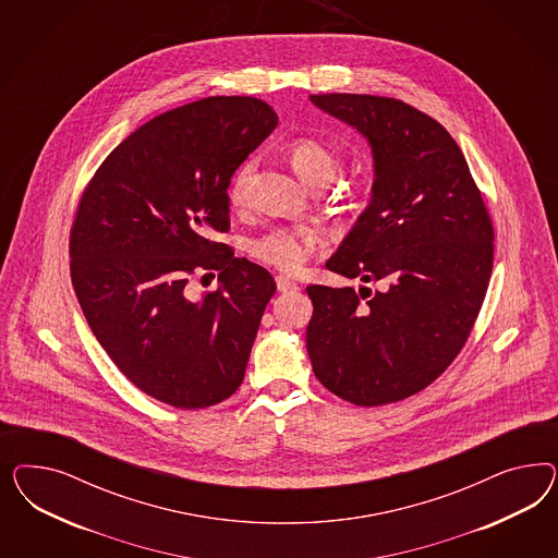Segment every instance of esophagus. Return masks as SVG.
Returning <instances> with one entry per match:
<instances>
[{
  "label": "esophagus",
  "instance_id": "obj_1",
  "mask_svg": "<svg viewBox=\"0 0 558 558\" xmlns=\"http://www.w3.org/2000/svg\"><path fill=\"white\" fill-rule=\"evenodd\" d=\"M276 287H278L280 292H294V290H299V284L292 278H288V276H278L276 278Z\"/></svg>",
  "mask_w": 558,
  "mask_h": 558
}]
</instances>
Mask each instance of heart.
I'll use <instances>...</instances> for the list:
<instances>
[{
  "mask_svg": "<svg viewBox=\"0 0 558 558\" xmlns=\"http://www.w3.org/2000/svg\"><path fill=\"white\" fill-rule=\"evenodd\" d=\"M287 157L292 168L303 178L304 184L311 187L329 184L333 180L338 159L315 136H296L288 141ZM254 173V159L243 161L236 169L229 186V203L233 206L247 203ZM325 245L327 233L319 227H271L247 241V252L262 264H268L278 270L296 271L303 268L308 255L319 252Z\"/></svg>",
  "mask_w": 558,
  "mask_h": 558,
  "instance_id": "heart-1",
  "label": "heart"
}]
</instances>
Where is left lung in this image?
<instances>
[{"instance_id":"1","label":"left lung","mask_w":558,"mask_h":558,"mask_svg":"<svg viewBox=\"0 0 558 558\" xmlns=\"http://www.w3.org/2000/svg\"><path fill=\"white\" fill-rule=\"evenodd\" d=\"M311 101L366 136L374 157L371 204L327 268L385 288H306V352L339 399L397 403L432 385L471 336L493 270V222L438 120L383 96Z\"/></svg>"}]
</instances>
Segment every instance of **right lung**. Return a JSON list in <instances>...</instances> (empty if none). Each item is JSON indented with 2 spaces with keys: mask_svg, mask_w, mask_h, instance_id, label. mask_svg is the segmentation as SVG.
I'll return each instance as SVG.
<instances>
[{
  "mask_svg": "<svg viewBox=\"0 0 558 558\" xmlns=\"http://www.w3.org/2000/svg\"><path fill=\"white\" fill-rule=\"evenodd\" d=\"M278 124L266 101L215 96L138 126L82 194L71 227V282L119 371L153 399L204 409L243 383L270 271L215 241L229 231L236 168ZM220 271L201 302L194 272Z\"/></svg>",
  "mask_w": 558,
  "mask_h": 558,
  "instance_id": "add662e5",
  "label": "right lung"
}]
</instances>
